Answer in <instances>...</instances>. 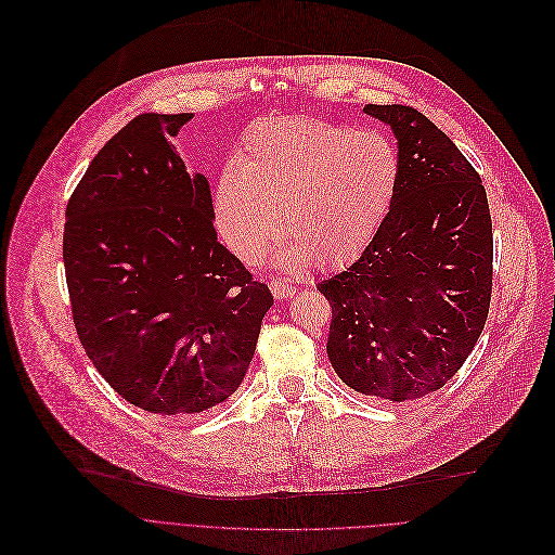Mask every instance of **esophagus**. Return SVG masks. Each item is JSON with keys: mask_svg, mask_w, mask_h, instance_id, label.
Segmentation results:
<instances>
[{"mask_svg": "<svg viewBox=\"0 0 555 555\" xmlns=\"http://www.w3.org/2000/svg\"><path fill=\"white\" fill-rule=\"evenodd\" d=\"M269 288H271V293H273V297H275V299L293 297V295H295V291H297V288H295L293 284H288L286 280H271Z\"/></svg>", "mask_w": 555, "mask_h": 555, "instance_id": "1", "label": "esophagus"}]
</instances>
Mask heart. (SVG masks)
<instances>
[{
	"mask_svg": "<svg viewBox=\"0 0 555 555\" xmlns=\"http://www.w3.org/2000/svg\"><path fill=\"white\" fill-rule=\"evenodd\" d=\"M398 183L400 157L383 133L269 118L245 133L234 168L218 177L214 218L243 262H256L282 225V269L337 264L372 241Z\"/></svg>",
	"mask_w": 555,
	"mask_h": 555,
	"instance_id": "obj_1",
	"label": "heart"
}]
</instances>
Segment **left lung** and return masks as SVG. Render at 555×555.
Returning a JSON list of instances; mask_svg holds the SVG:
<instances>
[{
  "mask_svg": "<svg viewBox=\"0 0 555 555\" xmlns=\"http://www.w3.org/2000/svg\"><path fill=\"white\" fill-rule=\"evenodd\" d=\"M398 144L400 183L370 245L317 284L332 306L327 359L359 393L415 400L444 387L490 310L492 220L479 175L420 111L367 104Z\"/></svg>",
  "mask_w": 555,
  "mask_h": 555,
  "instance_id": "obj_1",
  "label": "left lung"
}]
</instances>
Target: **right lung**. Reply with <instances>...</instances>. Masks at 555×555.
<instances>
[{
  "label": "right lung",
  "mask_w": 555,
  "mask_h": 555,
  "mask_svg": "<svg viewBox=\"0 0 555 555\" xmlns=\"http://www.w3.org/2000/svg\"><path fill=\"white\" fill-rule=\"evenodd\" d=\"M192 114H144L76 185L63 262L78 339L131 404L192 415L243 383L271 291L216 241L205 175L168 142Z\"/></svg>",
  "instance_id": "1"
}]
</instances>
